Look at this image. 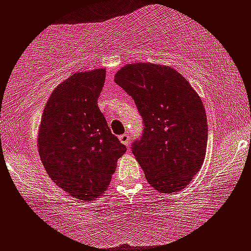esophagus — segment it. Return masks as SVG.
<instances>
[{
    "instance_id": "1",
    "label": "esophagus",
    "mask_w": 251,
    "mask_h": 251,
    "mask_svg": "<svg viewBox=\"0 0 251 251\" xmlns=\"http://www.w3.org/2000/svg\"><path fill=\"white\" fill-rule=\"evenodd\" d=\"M120 142L121 143H123L125 145H126L128 147L129 144H130V136H129V134H123L120 136Z\"/></svg>"
}]
</instances>
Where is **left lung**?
<instances>
[{
    "label": "left lung",
    "mask_w": 251,
    "mask_h": 251,
    "mask_svg": "<svg viewBox=\"0 0 251 251\" xmlns=\"http://www.w3.org/2000/svg\"><path fill=\"white\" fill-rule=\"evenodd\" d=\"M114 80L143 117L144 134L131 149L148 182L162 193L184 190L206 154L208 128L199 94L166 65L126 64Z\"/></svg>",
    "instance_id": "left-lung-1"
}]
</instances>
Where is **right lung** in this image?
<instances>
[{
  "label": "right lung",
  "mask_w": 251,
  "mask_h": 251,
  "mask_svg": "<svg viewBox=\"0 0 251 251\" xmlns=\"http://www.w3.org/2000/svg\"><path fill=\"white\" fill-rule=\"evenodd\" d=\"M106 69L76 72L53 89L43 110L37 147L58 187L94 200L109 187L126 148L111 134L98 106Z\"/></svg>",
  "instance_id": "right-lung-1"
}]
</instances>
